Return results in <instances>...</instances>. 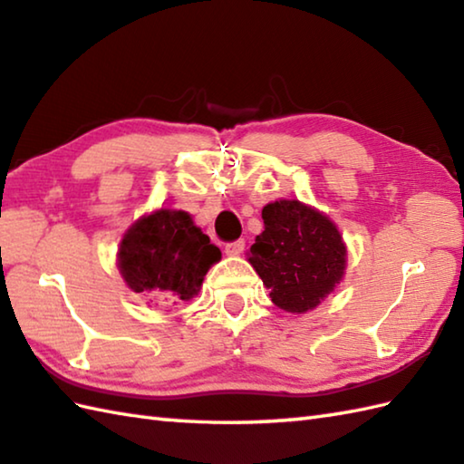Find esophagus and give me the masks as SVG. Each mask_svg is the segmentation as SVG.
Returning <instances> with one entry per match:
<instances>
[{
	"label": "esophagus",
	"mask_w": 464,
	"mask_h": 464,
	"mask_svg": "<svg viewBox=\"0 0 464 464\" xmlns=\"http://www.w3.org/2000/svg\"><path fill=\"white\" fill-rule=\"evenodd\" d=\"M243 251H245V239H237V241H231L225 245L227 256H241Z\"/></svg>",
	"instance_id": "obj_1"
}]
</instances>
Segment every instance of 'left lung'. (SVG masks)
I'll use <instances>...</instances> for the list:
<instances>
[{
    "label": "left lung",
    "mask_w": 464,
    "mask_h": 464,
    "mask_svg": "<svg viewBox=\"0 0 464 464\" xmlns=\"http://www.w3.org/2000/svg\"><path fill=\"white\" fill-rule=\"evenodd\" d=\"M263 229L249 249V263L267 285L271 302L304 314L340 284L346 245L328 217L299 201L263 207Z\"/></svg>",
    "instance_id": "obj_1"
}]
</instances>
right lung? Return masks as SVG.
<instances>
[{"mask_svg": "<svg viewBox=\"0 0 464 464\" xmlns=\"http://www.w3.org/2000/svg\"><path fill=\"white\" fill-rule=\"evenodd\" d=\"M219 259V247L193 225L190 215L172 208L142 217L118 249V266L129 287L167 304L197 295L207 269Z\"/></svg>", "mask_w": 464, "mask_h": 464, "instance_id": "add662e5", "label": "right lung"}]
</instances>
